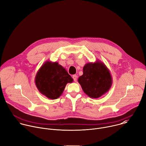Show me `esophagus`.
I'll return each mask as SVG.
<instances>
[{
  "instance_id": "esophagus-1",
  "label": "esophagus",
  "mask_w": 146,
  "mask_h": 146,
  "mask_svg": "<svg viewBox=\"0 0 146 146\" xmlns=\"http://www.w3.org/2000/svg\"><path fill=\"white\" fill-rule=\"evenodd\" d=\"M77 76L76 75H74L73 76H72V78L74 79V80L75 81V82H76V80H77Z\"/></svg>"
}]
</instances>
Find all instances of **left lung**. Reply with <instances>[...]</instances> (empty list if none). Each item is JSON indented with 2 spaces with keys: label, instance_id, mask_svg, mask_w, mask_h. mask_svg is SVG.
Wrapping results in <instances>:
<instances>
[{
  "label": "left lung",
  "instance_id": "obj_1",
  "mask_svg": "<svg viewBox=\"0 0 146 146\" xmlns=\"http://www.w3.org/2000/svg\"><path fill=\"white\" fill-rule=\"evenodd\" d=\"M83 74L78 78L84 93L92 98H98L107 93L112 85V77L109 69L101 61L87 63Z\"/></svg>",
  "mask_w": 146,
  "mask_h": 146
}]
</instances>
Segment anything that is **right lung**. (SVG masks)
Here are the masks:
<instances>
[{
    "mask_svg": "<svg viewBox=\"0 0 146 146\" xmlns=\"http://www.w3.org/2000/svg\"><path fill=\"white\" fill-rule=\"evenodd\" d=\"M72 82L73 79L63 66L50 61H46L42 65L35 77L38 91L50 100L59 98L66 84Z\"/></svg>",
    "mask_w": 146,
    "mask_h": 146,
    "instance_id": "right-lung-1",
    "label": "right lung"
}]
</instances>
